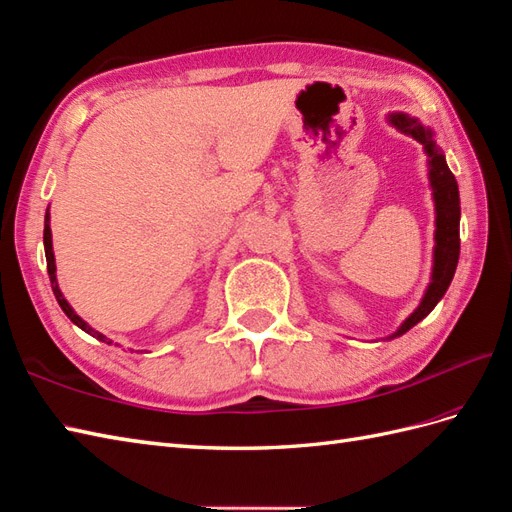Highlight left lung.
<instances>
[{
	"mask_svg": "<svg viewBox=\"0 0 512 512\" xmlns=\"http://www.w3.org/2000/svg\"><path fill=\"white\" fill-rule=\"evenodd\" d=\"M389 121L400 132L413 136V139L419 141L423 149H426L428 167H430L428 176H430L434 208H436V232H434L436 245H434L432 282L428 284V291L423 295L415 313L410 315L400 328H397L395 334L389 336V339H395V336H402L404 332L417 326L423 317H428L432 313V308L441 302V297L445 295L447 286H450L454 278L458 256H460V197H458V184H456L454 173L450 171V167H447L441 147H436L432 130L423 128L417 119L402 115V112H395V115L389 117Z\"/></svg>",
	"mask_w": 512,
	"mask_h": 512,
	"instance_id": "obj_1",
	"label": "left lung"
}]
</instances>
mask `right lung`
<instances>
[{
	"label": "right lung",
	"instance_id": "1",
	"mask_svg": "<svg viewBox=\"0 0 512 512\" xmlns=\"http://www.w3.org/2000/svg\"><path fill=\"white\" fill-rule=\"evenodd\" d=\"M43 243H45V258H47V273H49V282H52V291H54V295H56V299H58V304H60V308L65 310V315L76 323L78 328H82L86 334H93V336H97L99 341H104V343H108V345H112V341L110 339H106L104 334H99V332H95L89 323H86L84 319H80L76 313H73V308L69 306V302L65 297H62V293H60V289H58V280H56V260H54V249H52V230H49V208H47V213H45V230H43Z\"/></svg>",
	"mask_w": 512,
	"mask_h": 512
}]
</instances>
